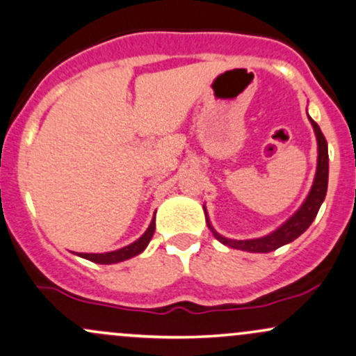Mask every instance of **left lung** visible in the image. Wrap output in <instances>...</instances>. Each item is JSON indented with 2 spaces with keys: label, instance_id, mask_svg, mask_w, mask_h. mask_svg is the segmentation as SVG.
Wrapping results in <instances>:
<instances>
[{
  "label": "left lung",
  "instance_id": "obj_1",
  "mask_svg": "<svg viewBox=\"0 0 356 356\" xmlns=\"http://www.w3.org/2000/svg\"><path fill=\"white\" fill-rule=\"evenodd\" d=\"M312 120V118H309ZM312 125L316 134L318 140V165H316V175H314V182L312 191H309L308 197L303 202V206L298 209L295 214L291 216L281 227H277L275 232L264 236V238L257 239H248V241H236V239H227L224 236H220L212 229L209 219L206 214V222L209 227L214 238L219 243L226 244V246L241 249V251L248 252H271L275 249L284 246V244L295 241L298 236H301L303 232L312 226V222L316 218L318 211H320L323 201H325L326 189H328V144H326V138L323 136L321 129L314 120H312Z\"/></svg>",
  "mask_w": 356,
  "mask_h": 356
}]
</instances>
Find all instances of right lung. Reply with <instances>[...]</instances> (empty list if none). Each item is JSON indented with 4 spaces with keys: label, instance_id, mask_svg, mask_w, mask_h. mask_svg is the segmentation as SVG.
<instances>
[{
    "label": "right lung",
    "instance_id": "obj_1",
    "mask_svg": "<svg viewBox=\"0 0 356 356\" xmlns=\"http://www.w3.org/2000/svg\"><path fill=\"white\" fill-rule=\"evenodd\" d=\"M154 231H155V218L152 219V222H150L149 229H147L144 234H142V238L137 239L136 243L129 244V246H125L122 249H117V251L104 252V254H87V252H80L79 256L85 257V259H88V261H92V263H99V264L120 263V261L130 259V257L140 254V252L147 248V244L150 243V239H152Z\"/></svg>",
    "mask_w": 356,
    "mask_h": 356
}]
</instances>
